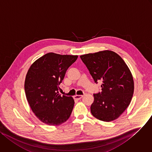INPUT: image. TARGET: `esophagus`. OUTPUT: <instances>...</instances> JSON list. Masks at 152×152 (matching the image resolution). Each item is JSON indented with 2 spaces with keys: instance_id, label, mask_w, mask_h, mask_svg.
<instances>
[{
  "instance_id": "1",
  "label": "esophagus",
  "mask_w": 152,
  "mask_h": 152,
  "mask_svg": "<svg viewBox=\"0 0 152 152\" xmlns=\"http://www.w3.org/2000/svg\"><path fill=\"white\" fill-rule=\"evenodd\" d=\"M83 95H75L74 96V98L77 100H80V99H81L83 98Z\"/></svg>"
}]
</instances>
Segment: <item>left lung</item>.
Listing matches in <instances>:
<instances>
[{
	"mask_svg": "<svg viewBox=\"0 0 152 152\" xmlns=\"http://www.w3.org/2000/svg\"><path fill=\"white\" fill-rule=\"evenodd\" d=\"M80 58L95 82L102 81L101 92L94 94L91 113L104 122L117 118L130 104L134 94V80L127 65L118 54L109 50Z\"/></svg>",
	"mask_w": 152,
	"mask_h": 152,
	"instance_id": "obj_1",
	"label": "left lung"
}]
</instances>
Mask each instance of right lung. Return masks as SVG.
Listing matches in <instances>:
<instances>
[{"label":"right lung","mask_w":152,"mask_h":152,"mask_svg":"<svg viewBox=\"0 0 152 152\" xmlns=\"http://www.w3.org/2000/svg\"><path fill=\"white\" fill-rule=\"evenodd\" d=\"M77 58L78 56L48 53L28 70L24 82L27 100L35 115L47 125H61L71 114L74 99L62 96L58 90L66 70Z\"/></svg>","instance_id":"1"}]
</instances>
